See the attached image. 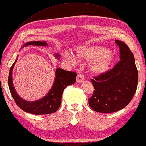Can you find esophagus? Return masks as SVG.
<instances>
[{"instance_id":"esophagus-1","label":"esophagus","mask_w":146,"mask_h":146,"mask_svg":"<svg viewBox=\"0 0 146 146\" xmlns=\"http://www.w3.org/2000/svg\"><path fill=\"white\" fill-rule=\"evenodd\" d=\"M84 76L82 74L79 73L77 74V82H82L84 80Z\"/></svg>"}]
</instances>
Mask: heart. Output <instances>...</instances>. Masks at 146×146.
Masks as SVG:
<instances>
[{
    "label": "heart",
    "mask_w": 146,
    "mask_h": 146,
    "mask_svg": "<svg viewBox=\"0 0 146 146\" xmlns=\"http://www.w3.org/2000/svg\"><path fill=\"white\" fill-rule=\"evenodd\" d=\"M79 54L87 59L97 60L92 64V69L98 73L104 72L107 70L111 60L109 51L104 48L84 47L80 49ZM66 58L67 61L71 64H75L76 63V58L68 53L66 54Z\"/></svg>",
    "instance_id": "1"
}]
</instances>
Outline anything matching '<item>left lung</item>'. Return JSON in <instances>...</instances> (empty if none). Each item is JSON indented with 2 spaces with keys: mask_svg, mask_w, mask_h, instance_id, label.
<instances>
[{
  "mask_svg": "<svg viewBox=\"0 0 146 146\" xmlns=\"http://www.w3.org/2000/svg\"><path fill=\"white\" fill-rule=\"evenodd\" d=\"M115 42L120 60L112 69L90 79L95 90L88 105L97 112L114 113L124 108L137 90L138 72L133 53L124 42Z\"/></svg>",
  "mask_w": 146,
  "mask_h": 146,
  "instance_id": "obj_1",
  "label": "left lung"
}]
</instances>
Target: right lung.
Segmentation results:
<instances>
[{
	"instance_id": "1",
	"label": "right lung",
	"mask_w": 146,
	"mask_h": 146,
	"mask_svg": "<svg viewBox=\"0 0 146 146\" xmlns=\"http://www.w3.org/2000/svg\"><path fill=\"white\" fill-rule=\"evenodd\" d=\"M28 45L47 46V43L46 41H30L27 42L23 46H28ZM56 56L58 58L59 57L58 54H56ZM17 60V59L10 67L8 79L10 94L16 104L24 111L34 115H48L56 112L61 106L64 90L67 86L76 82L77 73L72 71L64 70L60 68L57 69L54 84L48 94L41 100L27 102L19 97L13 85L12 70Z\"/></svg>"
}]
</instances>
